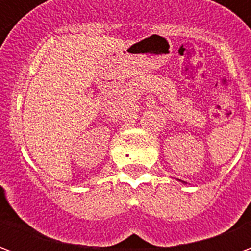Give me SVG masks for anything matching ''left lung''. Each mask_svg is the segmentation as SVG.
<instances>
[{"mask_svg": "<svg viewBox=\"0 0 251 251\" xmlns=\"http://www.w3.org/2000/svg\"><path fill=\"white\" fill-rule=\"evenodd\" d=\"M180 181H181V180H180ZM181 183H185V181H181Z\"/></svg>", "mask_w": 251, "mask_h": 251, "instance_id": "8db88e82", "label": "left lung"}]
</instances>
